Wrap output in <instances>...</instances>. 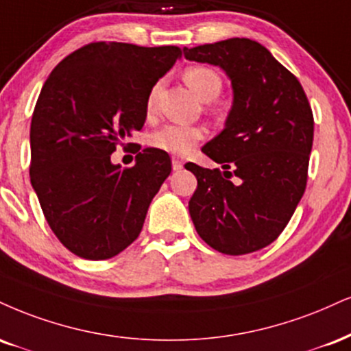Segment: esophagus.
I'll use <instances>...</instances> for the list:
<instances>
[{"label":"esophagus","mask_w":351,"mask_h":351,"mask_svg":"<svg viewBox=\"0 0 351 351\" xmlns=\"http://www.w3.org/2000/svg\"><path fill=\"white\" fill-rule=\"evenodd\" d=\"M171 167H173V170H175V171L183 170V162H181V160H178V158H173Z\"/></svg>","instance_id":"1"}]
</instances>
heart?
<instances>
[{
    "label": "heart",
    "instance_id": "b5f03b06",
    "mask_svg": "<svg viewBox=\"0 0 351 351\" xmlns=\"http://www.w3.org/2000/svg\"><path fill=\"white\" fill-rule=\"evenodd\" d=\"M184 82L191 90L204 101H213L219 96L222 90V80L217 71L209 66H189L184 71ZM158 86L152 88L147 98V111L152 112L155 109ZM204 137V129L199 125H184V124H167L152 135V145L155 149L168 152L171 155L184 157L191 152L196 143Z\"/></svg>",
    "mask_w": 351,
    "mask_h": 351
}]
</instances>
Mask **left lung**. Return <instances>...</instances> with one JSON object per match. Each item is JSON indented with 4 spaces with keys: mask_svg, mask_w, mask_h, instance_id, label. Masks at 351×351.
Instances as JSON below:
<instances>
[{
    "mask_svg": "<svg viewBox=\"0 0 351 351\" xmlns=\"http://www.w3.org/2000/svg\"><path fill=\"white\" fill-rule=\"evenodd\" d=\"M183 52L221 66L234 90L226 128L201 149L222 170L184 165L197 180L193 223L214 250L256 252L280 237L306 189L311 104L299 80L258 42L234 37Z\"/></svg>",
    "mask_w": 351,
    "mask_h": 351,
    "instance_id": "obj_1",
    "label": "left lung"
}]
</instances>
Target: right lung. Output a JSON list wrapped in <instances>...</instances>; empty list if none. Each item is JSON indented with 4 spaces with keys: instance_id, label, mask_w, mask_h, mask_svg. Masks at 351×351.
I'll list each match as a JSON object with an SVG mask.
<instances>
[{
    "instance_id": "1",
    "label": "right lung",
    "mask_w": 351,
    "mask_h": 351,
    "mask_svg": "<svg viewBox=\"0 0 351 351\" xmlns=\"http://www.w3.org/2000/svg\"><path fill=\"white\" fill-rule=\"evenodd\" d=\"M181 49L91 42L52 70L31 122V184L57 239L86 260L116 256L141 234L171 171L160 149L135 147V165L111 162L141 130L147 98ZM129 145V143H128Z\"/></svg>"
}]
</instances>
